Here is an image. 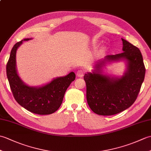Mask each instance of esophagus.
Segmentation results:
<instances>
[{
	"instance_id": "34e87169",
	"label": "esophagus",
	"mask_w": 151,
	"mask_h": 151,
	"mask_svg": "<svg viewBox=\"0 0 151 151\" xmlns=\"http://www.w3.org/2000/svg\"><path fill=\"white\" fill-rule=\"evenodd\" d=\"M76 76H77L78 77H82V76H84V71L83 69H78L77 71H76Z\"/></svg>"
}]
</instances>
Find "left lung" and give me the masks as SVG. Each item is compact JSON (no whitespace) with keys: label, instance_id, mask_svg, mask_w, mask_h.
<instances>
[{"label":"left lung","instance_id":"1","mask_svg":"<svg viewBox=\"0 0 151 151\" xmlns=\"http://www.w3.org/2000/svg\"><path fill=\"white\" fill-rule=\"evenodd\" d=\"M123 52L108 55L95 64L92 73L85 74L86 98L91 110L98 115L120 113L132 105L139 94L145 75L139 49L122 38ZM124 60L127 70L121 78L102 75L101 68L107 62Z\"/></svg>","mask_w":151,"mask_h":151}]
</instances>
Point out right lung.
<instances>
[{
	"label": "right lung",
	"mask_w": 151,
	"mask_h": 151,
	"mask_svg": "<svg viewBox=\"0 0 151 151\" xmlns=\"http://www.w3.org/2000/svg\"><path fill=\"white\" fill-rule=\"evenodd\" d=\"M29 40L31 38L19 41L11 50L6 65L9 86L15 101L28 111L40 115L53 114L60 107L67 89L75 81L76 75L74 72H70L41 87H31L25 84L19 76L16 69V52L22 41Z\"/></svg>",
	"instance_id": "add662e5"
}]
</instances>
